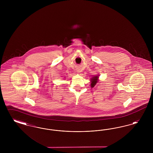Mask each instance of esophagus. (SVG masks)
I'll use <instances>...</instances> for the list:
<instances>
[{"instance_id": "obj_1", "label": "esophagus", "mask_w": 153, "mask_h": 153, "mask_svg": "<svg viewBox=\"0 0 153 153\" xmlns=\"http://www.w3.org/2000/svg\"><path fill=\"white\" fill-rule=\"evenodd\" d=\"M77 72H78V71H77Z\"/></svg>"}]
</instances>
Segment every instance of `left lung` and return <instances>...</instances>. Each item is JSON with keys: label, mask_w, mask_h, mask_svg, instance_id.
Returning <instances> with one entry per match:
<instances>
[{"label": "left lung", "mask_w": 153, "mask_h": 153, "mask_svg": "<svg viewBox=\"0 0 153 153\" xmlns=\"http://www.w3.org/2000/svg\"><path fill=\"white\" fill-rule=\"evenodd\" d=\"M99 76L97 75V76H95L92 77V78H91V79H90V82H91L90 86H91V87H95V85H96L98 83V82L99 81Z\"/></svg>", "instance_id": "obj_1"}]
</instances>
